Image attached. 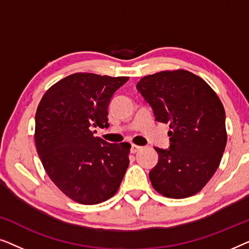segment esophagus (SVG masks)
Returning <instances> with one entry per match:
<instances>
[{"instance_id":"obj_1","label":"esophagus","mask_w":249,"mask_h":249,"mask_svg":"<svg viewBox=\"0 0 249 249\" xmlns=\"http://www.w3.org/2000/svg\"><path fill=\"white\" fill-rule=\"evenodd\" d=\"M141 148H142L141 146H137V145H131V149H130V151H131V153H134V154H135V153H137Z\"/></svg>"}]
</instances>
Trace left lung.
Returning <instances> with one entry per match:
<instances>
[{"mask_svg":"<svg viewBox=\"0 0 249 249\" xmlns=\"http://www.w3.org/2000/svg\"><path fill=\"white\" fill-rule=\"evenodd\" d=\"M136 88L155 120L170 127V147H155L159 161L149 171L153 188L169 198L195 195L215 173L226 148V112L220 98L202 78L186 70L142 77Z\"/></svg>","mask_w":249,"mask_h":249,"instance_id":"obj_1","label":"left lung"}]
</instances>
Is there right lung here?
<instances>
[{
	"label": "right lung",
	"instance_id": "obj_1",
	"mask_svg": "<svg viewBox=\"0 0 249 249\" xmlns=\"http://www.w3.org/2000/svg\"><path fill=\"white\" fill-rule=\"evenodd\" d=\"M128 79L73 73L54 84L39 102L35 117L37 153L51 180L74 202H105L124 179L131 145L94 137L91 128L108 127V104Z\"/></svg>",
	"mask_w": 249,
	"mask_h": 249
}]
</instances>
